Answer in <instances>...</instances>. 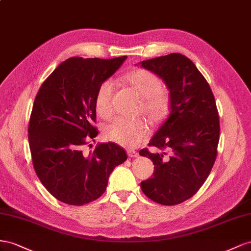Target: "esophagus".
Returning a JSON list of instances; mask_svg holds the SVG:
<instances>
[{"label":"esophagus","mask_w":251,"mask_h":251,"mask_svg":"<svg viewBox=\"0 0 251 251\" xmlns=\"http://www.w3.org/2000/svg\"><path fill=\"white\" fill-rule=\"evenodd\" d=\"M127 154L130 157H137L139 155V153L134 149H127Z\"/></svg>","instance_id":"esophagus-1"}]
</instances>
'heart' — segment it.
Returning <instances> with one entry per match:
<instances>
[{"mask_svg": "<svg viewBox=\"0 0 251 251\" xmlns=\"http://www.w3.org/2000/svg\"><path fill=\"white\" fill-rule=\"evenodd\" d=\"M125 82L142 97L143 112L152 124L160 123L166 118L170 109V94L162 86L161 78L146 69H135L126 74ZM114 85L111 81L103 82L96 95V109L100 117L108 118L112 111ZM149 133L145 121L116 118L104 129V135L116 144L135 147L144 141Z\"/></svg>", "mask_w": 251, "mask_h": 251, "instance_id": "heart-1", "label": "heart"}]
</instances>
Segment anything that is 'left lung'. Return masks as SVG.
<instances>
[{"mask_svg": "<svg viewBox=\"0 0 251 251\" xmlns=\"http://www.w3.org/2000/svg\"><path fill=\"white\" fill-rule=\"evenodd\" d=\"M140 64L165 82L171 101L168 119L148 144L161 151H140L154 165L152 177L141 182V188L155 203L176 205L196 195L216 161L220 140L216 100L187 56L170 53Z\"/></svg>", "mask_w": 251, "mask_h": 251, "instance_id": "1", "label": "left lung"}]
</instances>
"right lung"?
I'll return each instance as SVG.
<instances>
[{
	"mask_svg": "<svg viewBox=\"0 0 251 251\" xmlns=\"http://www.w3.org/2000/svg\"><path fill=\"white\" fill-rule=\"evenodd\" d=\"M126 58H70L46 78L34 99L28 126L33 168L63 203L81 206L99 199L112 170L127 160L125 150L114 143L84 152L99 133L94 125L98 88Z\"/></svg>",
	"mask_w": 251,
	"mask_h": 251,
	"instance_id": "1",
	"label": "right lung"
}]
</instances>
